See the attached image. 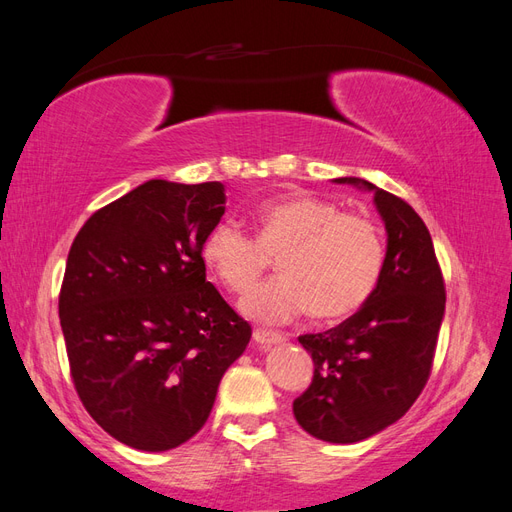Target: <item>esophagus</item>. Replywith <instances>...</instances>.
I'll use <instances>...</instances> for the list:
<instances>
[{
    "mask_svg": "<svg viewBox=\"0 0 512 512\" xmlns=\"http://www.w3.org/2000/svg\"><path fill=\"white\" fill-rule=\"evenodd\" d=\"M254 342L260 344V346H275V344H282L284 342V335L282 333H275V331L256 329L254 331Z\"/></svg>",
    "mask_w": 512,
    "mask_h": 512,
    "instance_id": "1",
    "label": "esophagus"
}]
</instances>
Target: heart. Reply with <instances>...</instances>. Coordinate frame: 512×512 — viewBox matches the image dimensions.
Masks as SVG:
<instances>
[{"label": "heart", "mask_w": 512, "mask_h": 512, "mask_svg": "<svg viewBox=\"0 0 512 512\" xmlns=\"http://www.w3.org/2000/svg\"><path fill=\"white\" fill-rule=\"evenodd\" d=\"M256 237L230 218L215 222L200 245L209 271L232 292H245L277 258L280 275L245 294L241 309L265 324L303 314L339 320L376 290L384 243L374 220L344 213L327 198L299 194L254 209Z\"/></svg>", "instance_id": "b5f03b06"}]
</instances>
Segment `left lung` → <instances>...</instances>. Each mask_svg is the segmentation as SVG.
Listing matches in <instances>:
<instances>
[{
	"instance_id": "obj_1",
	"label": "left lung",
	"mask_w": 512,
	"mask_h": 512,
	"mask_svg": "<svg viewBox=\"0 0 512 512\" xmlns=\"http://www.w3.org/2000/svg\"><path fill=\"white\" fill-rule=\"evenodd\" d=\"M335 181L374 192L386 228L384 267L359 312L299 337L314 378L292 412L309 436L354 444L399 421L425 389L446 290L429 230L406 200L359 177Z\"/></svg>"
}]
</instances>
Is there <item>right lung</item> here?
I'll use <instances>...</instances> for the list:
<instances>
[{
    "label": "right lung",
    "mask_w": 512,
    "mask_h": 512,
    "mask_svg": "<svg viewBox=\"0 0 512 512\" xmlns=\"http://www.w3.org/2000/svg\"><path fill=\"white\" fill-rule=\"evenodd\" d=\"M220 181L151 179L98 209L76 235L59 320L85 410L111 436L160 453L211 414L252 327L207 282L200 245L222 220Z\"/></svg>",
    "instance_id": "obj_1"
}]
</instances>
